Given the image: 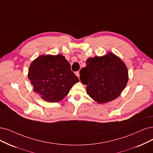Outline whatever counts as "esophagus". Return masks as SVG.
Instances as JSON below:
<instances>
[{
	"instance_id": "34e87169",
	"label": "esophagus",
	"mask_w": 153,
	"mask_h": 153,
	"mask_svg": "<svg viewBox=\"0 0 153 153\" xmlns=\"http://www.w3.org/2000/svg\"><path fill=\"white\" fill-rule=\"evenodd\" d=\"M75 74H76L78 77H79V76H80V74H79V71L76 72H75Z\"/></svg>"
}]
</instances>
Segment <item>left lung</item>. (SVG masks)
I'll list each match as a JSON object with an SVG mask.
<instances>
[{
    "label": "left lung",
    "instance_id": "1",
    "mask_svg": "<svg viewBox=\"0 0 153 153\" xmlns=\"http://www.w3.org/2000/svg\"><path fill=\"white\" fill-rule=\"evenodd\" d=\"M86 63L79 72L80 80L87 86V94L94 101L109 102L125 89L128 79L127 67L114 53L89 58Z\"/></svg>",
    "mask_w": 153,
    "mask_h": 153
}]
</instances>
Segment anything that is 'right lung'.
Wrapping results in <instances>:
<instances>
[{"mask_svg": "<svg viewBox=\"0 0 153 153\" xmlns=\"http://www.w3.org/2000/svg\"><path fill=\"white\" fill-rule=\"evenodd\" d=\"M28 79L33 84V91L51 103L63 99L79 81L61 54L39 56L31 64Z\"/></svg>", "mask_w": 153, "mask_h": 153, "instance_id": "add662e5", "label": "right lung"}]
</instances>
